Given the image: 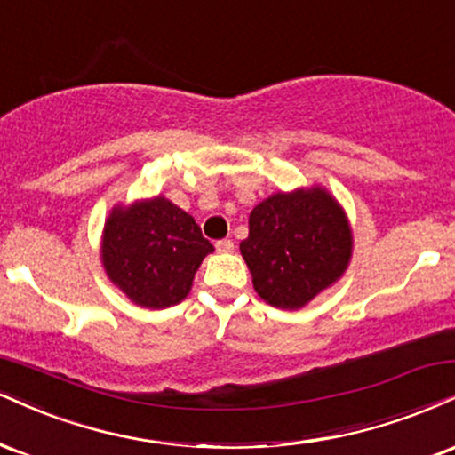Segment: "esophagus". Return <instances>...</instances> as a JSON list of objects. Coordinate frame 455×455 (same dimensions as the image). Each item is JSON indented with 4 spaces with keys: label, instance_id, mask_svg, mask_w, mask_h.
Here are the masks:
<instances>
[{
    "label": "esophagus",
    "instance_id": "1",
    "mask_svg": "<svg viewBox=\"0 0 455 455\" xmlns=\"http://www.w3.org/2000/svg\"><path fill=\"white\" fill-rule=\"evenodd\" d=\"M216 250L220 251V254H228V251H233L235 250L233 239H220V242H216Z\"/></svg>",
    "mask_w": 455,
    "mask_h": 455
}]
</instances>
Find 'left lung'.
Listing matches in <instances>:
<instances>
[{
	"instance_id": "1",
	"label": "left lung",
	"mask_w": 455,
	"mask_h": 455,
	"mask_svg": "<svg viewBox=\"0 0 455 455\" xmlns=\"http://www.w3.org/2000/svg\"><path fill=\"white\" fill-rule=\"evenodd\" d=\"M352 245L343 207L328 190L311 186L256 205L239 250L262 300L300 309L346 273Z\"/></svg>"
}]
</instances>
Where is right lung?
Wrapping results in <instances>:
<instances>
[{
  "mask_svg": "<svg viewBox=\"0 0 455 455\" xmlns=\"http://www.w3.org/2000/svg\"><path fill=\"white\" fill-rule=\"evenodd\" d=\"M212 251L195 218L165 196L114 207L103 227V269L114 286L148 309L184 300Z\"/></svg>",
  "mask_w": 455,
  "mask_h": 455,
  "instance_id": "1",
  "label": "right lung"
}]
</instances>
